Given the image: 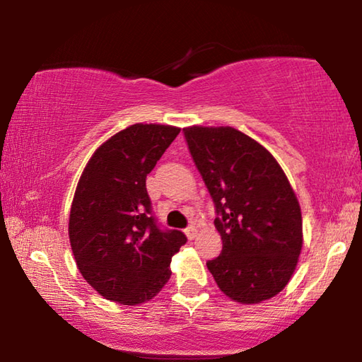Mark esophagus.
I'll list each match as a JSON object with an SVG mask.
<instances>
[{"mask_svg":"<svg viewBox=\"0 0 362 362\" xmlns=\"http://www.w3.org/2000/svg\"><path fill=\"white\" fill-rule=\"evenodd\" d=\"M196 233H198V230H196V226H193V225H189L185 228V235H187L188 240H194Z\"/></svg>","mask_w":362,"mask_h":362,"instance_id":"34e87169","label":"esophagus"}]
</instances>
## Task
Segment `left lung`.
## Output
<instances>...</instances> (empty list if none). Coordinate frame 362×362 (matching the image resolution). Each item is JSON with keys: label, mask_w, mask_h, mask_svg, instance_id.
Returning <instances> with one entry per match:
<instances>
[{"label": "left lung", "mask_w": 362, "mask_h": 362, "mask_svg": "<svg viewBox=\"0 0 362 362\" xmlns=\"http://www.w3.org/2000/svg\"><path fill=\"white\" fill-rule=\"evenodd\" d=\"M189 155L216 206L222 252L206 263L220 291L259 303L289 283L302 250V212L267 148L235 127L183 129Z\"/></svg>", "instance_id": "obj_1"}]
</instances>
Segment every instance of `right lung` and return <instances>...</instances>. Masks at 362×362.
Here are the masks:
<instances>
[{
	"mask_svg": "<svg viewBox=\"0 0 362 362\" xmlns=\"http://www.w3.org/2000/svg\"><path fill=\"white\" fill-rule=\"evenodd\" d=\"M163 124H132L95 150L78 182L69 235L83 278L108 300L139 305L170 278V260L187 243L153 216L146 175L179 136Z\"/></svg>",
	"mask_w": 362,
	"mask_h": 362,
	"instance_id": "obj_1",
	"label": "right lung"
}]
</instances>
